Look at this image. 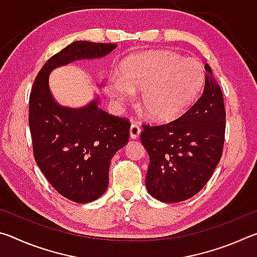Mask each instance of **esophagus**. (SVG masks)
<instances>
[{
	"instance_id": "1",
	"label": "esophagus",
	"mask_w": 257,
	"mask_h": 257,
	"mask_svg": "<svg viewBox=\"0 0 257 257\" xmlns=\"http://www.w3.org/2000/svg\"><path fill=\"white\" fill-rule=\"evenodd\" d=\"M141 127L137 123H133L130 125V129H129V133H130V137L133 139H136L139 137V135H141Z\"/></svg>"
}]
</instances>
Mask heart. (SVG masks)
<instances>
[{
	"instance_id": "1",
	"label": "heart",
	"mask_w": 257,
	"mask_h": 257,
	"mask_svg": "<svg viewBox=\"0 0 257 257\" xmlns=\"http://www.w3.org/2000/svg\"><path fill=\"white\" fill-rule=\"evenodd\" d=\"M203 68L198 61L169 51L130 56L110 80L105 93L113 101L127 102L141 90L139 104L151 119L165 121L179 115L201 89Z\"/></svg>"
}]
</instances>
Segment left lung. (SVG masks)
<instances>
[{"label": "left lung", "mask_w": 257, "mask_h": 257, "mask_svg": "<svg viewBox=\"0 0 257 257\" xmlns=\"http://www.w3.org/2000/svg\"><path fill=\"white\" fill-rule=\"evenodd\" d=\"M202 96L169 123L143 124L141 141L150 155L147 191L165 203L186 201L210 180L222 156L225 108L222 90L205 64Z\"/></svg>", "instance_id": "obj_1"}]
</instances>
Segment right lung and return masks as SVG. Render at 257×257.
Returning a JSON list of instances; mask_svg holds the SVG:
<instances>
[{"mask_svg": "<svg viewBox=\"0 0 257 257\" xmlns=\"http://www.w3.org/2000/svg\"><path fill=\"white\" fill-rule=\"evenodd\" d=\"M116 44L78 41L46 61L29 95V129L34 158L52 187L70 201L89 203L108 185V168L129 139V119L108 114L98 99L81 108L56 103L49 87L54 68L80 59L103 58Z\"/></svg>", "mask_w": 257, "mask_h": 257, "instance_id": "obj_1", "label": "right lung"}]
</instances>
